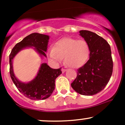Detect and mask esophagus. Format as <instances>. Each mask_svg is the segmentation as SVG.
Listing matches in <instances>:
<instances>
[{
    "mask_svg": "<svg viewBox=\"0 0 125 125\" xmlns=\"http://www.w3.org/2000/svg\"><path fill=\"white\" fill-rule=\"evenodd\" d=\"M66 71V69H62V73H63L65 72Z\"/></svg>",
    "mask_w": 125,
    "mask_h": 125,
    "instance_id": "1",
    "label": "esophagus"
}]
</instances>
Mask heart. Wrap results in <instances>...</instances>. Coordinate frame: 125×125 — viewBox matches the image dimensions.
Listing matches in <instances>:
<instances>
[{
    "label": "heart",
    "instance_id": "obj_1",
    "mask_svg": "<svg viewBox=\"0 0 125 125\" xmlns=\"http://www.w3.org/2000/svg\"><path fill=\"white\" fill-rule=\"evenodd\" d=\"M90 48L84 40L65 38L48 50V56L54 63H59L64 57L65 63L72 68L82 66L89 57Z\"/></svg>",
    "mask_w": 125,
    "mask_h": 125
}]
</instances>
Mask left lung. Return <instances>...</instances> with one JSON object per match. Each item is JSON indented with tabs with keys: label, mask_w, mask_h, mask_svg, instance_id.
<instances>
[{
	"label": "left lung",
	"mask_w": 125,
	"mask_h": 125,
	"mask_svg": "<svg viewBox=\"0 0 125 125\" xmlns=\"http://www.w3.org/2000/svg\"><path fill=\"white\" fill-rule=\"evenodd\" d=\"M90 48L89 59L77 69V77L71 86L78 94L92 96L102 91L109 81L113 72L110 46L95 33L80 31Z\"/></svg>",
	"instance_id": "1"
}]
</instances>
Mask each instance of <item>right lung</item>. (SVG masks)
<instances>
[{
    "mask_svg": "<svg viewBox=\"0 0 125 125\" xmlns=\"http://www.w3.org/2000/svg\"><path fill=\"white\" fill-rule=\"evenodd\" d=\"M49 36L33 33L28 35L12 49L9 56L10 74L14 84L19 92L31 100H44L51 96L55 88V80L62 73L61 69H52L43 63L41 64L36 76L29 82H23L16 77L13 71V61L21 50L33 48L41 58H46Z\"/></svg>",
    "mask_w": 125,
    "mask_h": 125,
    "instance_id": "right-lung-1",
    "label": "right lung"
}]
</instances>
